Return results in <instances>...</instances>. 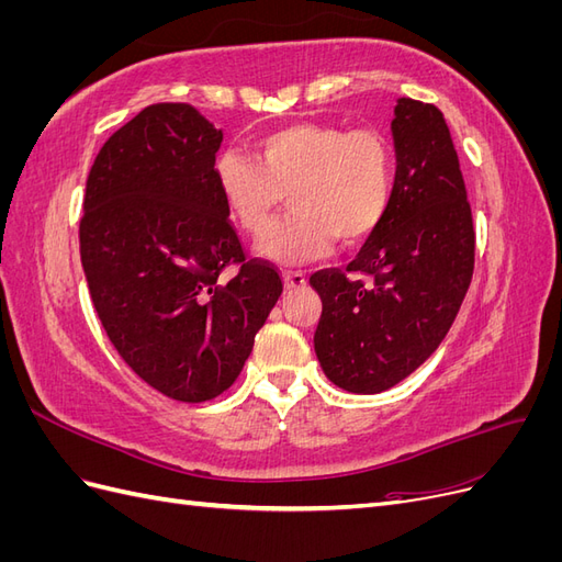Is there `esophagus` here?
<instances>
[{"instance_id":"1","label":"esophagus","mask_w":562,"mask_h":562,"mask_svg":"<svg viewBox=\"0 0 562 562\" xmlns=\"http://www.w3.org/2000/svg\"><path fill=\"white\" fill-rule=\"evenodd\" d=\"M283 281H285V288H302L307 283V274H304V271H285Z\"/></svg>"}]
</instances>
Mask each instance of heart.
Here are the masks:
<instances>
[{
    "label": "heart",
    "instance_id": "obj_1",
    "mask_svg": "<svg viewBox=\"0 0 562 562\" xmlns=\"http://www.w3.org/2000/svg\"><path fill=\"white\" fill-rule=\"evenodd\" d=\"M241 151H220L213 176L227 211L262 234L285 199L293 213L267 232L260 252L279 265L326 255L335 239L361 244L378 229L394 194V157L370 128L302 122L271 131Z\"/></svg>",
    "mask_w": 562,
    "mask_h": 562
}]
</instances>
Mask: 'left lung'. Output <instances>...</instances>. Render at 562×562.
<instances>
[{"label":"left lung","mask_w":562,"mask_h":562,"mask_svg":"<svg viewBox=\"0 0 562 562\" xmlns=\"http://www.w3.org/2000/svg\"><path fill=\"white\" fill-rule=\"evenodd\" d=\"M391 135L396 178L382 223L345 271L310 279L323 302L318 363L351 394H380L427 361L473 274L471 206L443 112L398 98Z\"/></svg>","instance_id":"1"}]
</instances>
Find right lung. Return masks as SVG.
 <instances>
[{"label": "right lung", "mask_w": 562, "mask_h": 562, "mask_svg": "<svg viewBox=\"0 0 562 562\" xmlns=\"http://www.w3.org/2000/svg\"><path fill=\"white\" fill-rule=\"evenodd\" d=\"M223 143L192 105L135 114L98 151L79 223L93 307L128 368L164 396L227 391L283 293L279 271L246 260L213 166ZM240 267L227 284L218 274Z\"/></svg>", "instance_id": "add662e5"}]
</instances>
